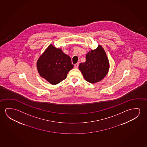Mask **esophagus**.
I'll return each instance as SVG.
<instances>
[{"label":"esophagus","mask_w":147,"mask_h":147,"mask_svg":"<svg viewBox=\"0 0 147 147\" xmlns=\"http://www.w3.org/2000/svg\"><path fill=\"white\" fill-rule=\"evenodd\" d=\"M78 65H79V63H78L75 64L74 68H75V69H77V68H78Z\"/></svg>","instance_id":"esophagus-1"}]
</instances>
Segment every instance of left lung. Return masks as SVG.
<instances>
[{
  "instance_id": "left-lung-1",
  "label": "left lung",
  "mask_w": 147,
  "mask_h": 147,
  "mask_svg": "<svg viewBox=\"0 0 147 147\" xmlns=\"http://www.w3.org/2000/svg\"><path fill=\"white\" fill-rule=\"evenodd\" d=\"M79 69L84 79L95 84L103 79L109 72V61L104 49L100 45L86 55V61L79 64Z\"/></svg>"
}]
</instances>
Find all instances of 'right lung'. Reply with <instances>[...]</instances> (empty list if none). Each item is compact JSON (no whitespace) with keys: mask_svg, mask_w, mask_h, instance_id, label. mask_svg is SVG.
Masks as SVG:
<instances>
[{"mask_svg":"<svg viewBox=\"0 0 147 147\" xmlns=\"http://www.w3.org/2000/svg\"><path fill=\"white\" fill-rule=\"evenodd\" d=\"M73 67L70 57L52 44L48 47L36 63L40 75L53 85L65 79Z\"/></svg>","mask_w":147,"mask_h":147,"instance_id":"1","label":"right lung"}]
</instances>
